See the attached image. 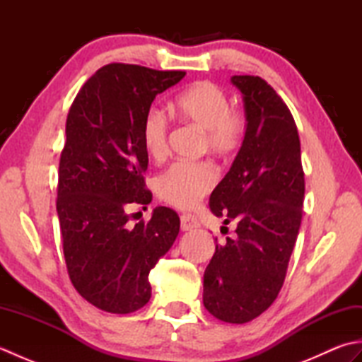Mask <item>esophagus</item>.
<instances>
[{
	"label": "esophagus",
	"mask_w": 362,
	"mask_h": 362,
	"mask_svg": "<svg viewBox=\"0 0 362 362\" xmlns=\"http://www.w3.org/2000/svg\"><path fill=\"white\" fill-rule=\"evenodd\" d=\"M180 224L183 232H188V230H194L199 227L197 219L193 216V214H182L180 216Z\"/></svg>",
	"instance_id": "1"
}]
</instances>
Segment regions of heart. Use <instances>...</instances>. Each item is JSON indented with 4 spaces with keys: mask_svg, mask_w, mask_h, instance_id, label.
Wrapping results in <instances>:
<instances>
[{
    "mask_svg": "<svg viewBox=\"0 0 362 362\" xmlns=\"http://www.w3.org/2000/svg\"><path fill=\"white\" fill-rule=\"evenodd\" d=\"M173 110L180 119L205 130V146L218 156H230L243 141L244 119L230 109L226 91L210 81H199L177 95ZM143 146L152 160L168 152V119L160 110H151L143 122ZM213 165L177 161L156 179V193L177 209H193L216 185Z\"/></svg>",
    "mask_w": 362,
    "mask_h": 362,
    "instance_id": "obj_1",
    "label": "heart"
}]
</instances>
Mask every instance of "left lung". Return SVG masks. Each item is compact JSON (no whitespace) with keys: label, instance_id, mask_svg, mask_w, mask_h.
<instances>
[{"label":"left lung","instance_id":"left-lung-1","mask_svg":"<svg viewBox=\"0 0 362 362\" xmlns=\"http://www.w3.org/2000/svg\"><path fill=\"white\" fill-rule=\"evenodd\" d=\"M241 91L245 134L230 171L210 196L224 224L236 222L204 274V306L228 324L264 313L283 286L302 222L305 179L296 121L258 76H232Z\"/></svg>","mask_w":362,"mask_h":362}]
</instances>
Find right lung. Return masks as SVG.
<instances>
[{
    "label": "right lung",
    "instance_id": "right-lung-1",
    "mask_svg": "<svg viewBox=\"0 0 362 362\" xmlns=\"http://www.w3.org/2000/svg\"><path fill=\"white\" fill-rule=\"evenodd\" d=\"M110 64L79 90L66 118L60 156L57 216L73 286L96 308L129 314L149 302V272L180 230L177 213L153 209L129 226V209L152 201L143 173V122L157 95L185 78Z\"/></svg>",
    "mask_w": 362,
    "mask_h": 362
}]
</instances>
